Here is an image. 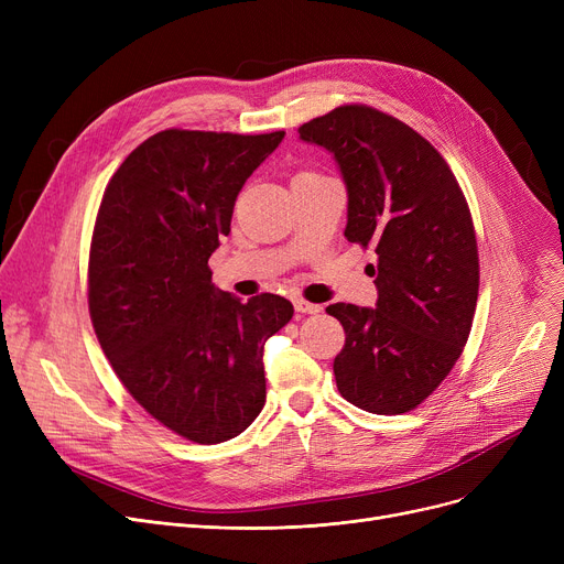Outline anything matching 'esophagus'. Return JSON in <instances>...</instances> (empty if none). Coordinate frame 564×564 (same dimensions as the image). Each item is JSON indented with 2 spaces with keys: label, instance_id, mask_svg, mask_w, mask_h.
<instances>
[{
  "label": "esophagus",
  "instance_id": "1",
  "mask_svg": "<svg viewBox=\"0 0 564 564\" xmlns=\"http://www.w3.org/2000/svg\"><path fill=\"white\" fill-rule=\"evenodd\" d=\"M294 311L297 313H308V315H315L322 311V306L317 304H311V302H304V300H294Z\"/></svg>",
  "mask_w": 564,
  "mask_h": 564
}]
</instances>
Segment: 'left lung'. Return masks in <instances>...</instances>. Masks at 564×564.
Wrapping results in <instances>:
<instances>
[{"mask_svg":"<svg viewBox=\"0 0 564 564\" xmlns=\"http://www.w3.org/2000/svg\"><path fill=\"white\" fill-rule=\"evenodd\" d=\"M329 151L347 189L345 237L375 247V308L332 304L345 347L340 395L370 413L416 409L468 340L480 264L466 198L436 148L398 118L345 105L300 128Z\"/></svg>","mask_w":564,"mask_h":564,"instance_id":"left-lung-1","label":"left lung"}]
</instances>
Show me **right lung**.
Listing matches in <instances>:
<instances>
[{
  "instance_id": "right-lung-1",
  "label": "right lung",
  "mask_w": 564,
  "mask_h": 564,
  "mask_svg": "<svg viewBox=\"0 0 564 564\" xmlns=\"http://www.w3.org/2000/svg\"><path fill=\"white\" fill-rule=\"evenodd\" d=\"M285 132L164 130L111 175L88 258V311L130 395L194 443L242 434L264 406V343L292 319L279 294L242 302L207 260L235 198Z\"/></svg>"
}]
</instances>
